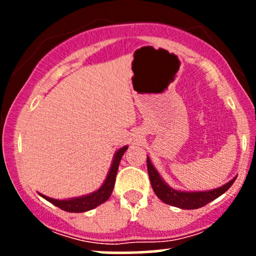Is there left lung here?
Masks as SVG:
<instances>
[{
	"label": "left lung",
	"instance_id": "8db88e82",
	"mask_svg": "<svg viewBox=\"0 0 256 256\" xmlns=\"http://www.w3.org/2000/svg\"><path fill=\"white\" fill-rule=\"evenodd\" d=\"M146 167H148L149 179H150V184L155 195L165 204L178 207L180 210H198V208L204 207L212 202L213 200L222 196L225 192H228V189L234 184L237 177L234 176L228 183L216 188V189L202 190V192H186V190H178L170 186L152 165L149 156H146Z\"/></svg>",
	"mask_w": 256,
	"mask_h": 256
}]
</instances>
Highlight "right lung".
I'll list each match as a JSON object with an SVG mask.
<instances>
[{"instance_id": "add662e5", "label": "right lung", "mask_w": 256, "mask_h": 256, "mask_svg": "<svg viewBox=\"0 0 256 256\" xmlns=\"http://www.w3.org/2000/svg\"><path fill=\"white\" fill-rule=\"evenodd\" d=\"M128 148V146H124L122 148H119L118 150L114 152L113 160H112L110 171H108L106 179L102 183L101 186L98 188L95 192L86 194V195L78 196V198H64V200H58L49 198V196L40 194V196H42L44 200L49 201L56 207L61 208V210H66L70 213H82V212H88V210H94L98 206L102 204L104 202L107 201L110 198L112 192H113L114 184H116V172H118V167L122 160V155L126 152V149Z\"/></svg>"}]
</instances>
